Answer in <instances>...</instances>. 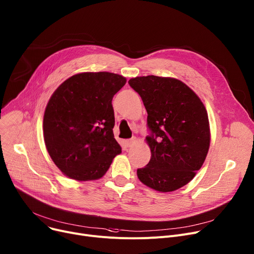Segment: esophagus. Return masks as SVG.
Segmentation results:
<instances>
[{"mask_svg":"<svg viewBox=\"0 0 254 254\" xmlns=\"http://www.w3.org/2000/svg\"><path fill=\"white\" fill-rule=\"evenodd\" d=\"M134 143H136V138H131L129 140H127L126 141V144H127V147H132L134 145Z\"/></svg>","mask_w":254,"mask_h":254,"instance_id":"1","label":"esophagus"}]
</instances>
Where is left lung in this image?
<instances>
[{"instance_id": "8db88e82", "label": "left lung", "mask_w": 254, "mask_h": 254, "mask_svg": "<svg viewBox=\"0 0 254 254\" xmlns=\"http://www.w3.org/2000/svg\"><path fill=\"white\" fill-rule=\"evenodd\" d=\"M129 86L142 98L151 134L149 163L137 171L139 180L158 192L187 185L203 164L210 145L208 115L200 98L174 77L137 76Z\"/></svg>"}]
</instances>
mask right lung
Returning <instances> with one entry per match:
<instances>
[{"mask_svg":"<svg viewBox=\"0 0 254 254\" xmlns=\"http://www.w3.org/2000/svg\"><path fill=\"white\" fill-rule=\"evenodd\" d=\"M126 82L116 73L81 72L63 81L51 96L44 114V140L66 177L98 180L122 153L113 134L112 98Z\"/></svg>","mask_w":254,"mask_h":254,"instance_id":"1","label":"right lung"}]
</instances>
